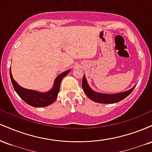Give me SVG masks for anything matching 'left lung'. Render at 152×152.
<instances>
[{"label":"left lung","mask_w":152,"mask_h":152,"mask_svg":"<svg viewBox=\"0 0 152 152\" xmlns=\"http://www.w3.org/2000/svg\"><path fill=\"white\" fill-rule=\"evenodd\" d=\"M135 86L136 85H134L129 90L121 92V93L104 94L95 91L92 89L88 85L85 75H83V80H82V87H83V90L86 95L91 100L97 103H100V104H114V103L121 102V100L124 99L132 93Z\"/></svg>","instance_id":"left-lung-1"}]
</instances>
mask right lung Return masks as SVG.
Here are the masks:
<instances>
[{
    "label": "right lung",
    "mask_w": 152,
    "mask_h": 152,
    "mask_svg": "<svg viewBox=\"0 0 152 152\" xmlns=\"http://www.w3.org/2000/svg\"><path fill=\"white\" fill-rule=\"evenodd\" d=\"M70 71V69H69V70L58 75V76L54 80L53 87L46 92H41L36 90L28 89V88L20 86L15 81L12 76L10 68V76L15 92L26 104L31 106H34V107H44V106L50 105L55 102L56 99L58 97L59 90H60L61 82L64 76L69 74Z\"/></svg>",
    "instance_id": "obj_1"
}]
</instances>
